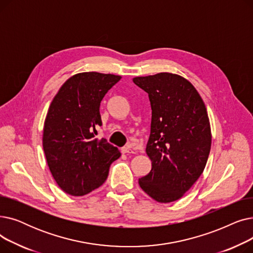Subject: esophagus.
<instances>
[{"mask_svg": "<svg viewBox=\"0 0 253 253\" xmlns=\"http://www.w3.org/2000/svg\"><path fill=\"white\" fill-rule=\"evenodd\" d=\"M121 151H122L123 154H134L133 150L130 148V145H125V147H123L121 149Z\"/></svg>", "mask_w": 253, "mask_h": 253, "instance_id": "1", "label": "esophagus"}]
</instances>
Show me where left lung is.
Instances as JSON below:
<instances>
[{
	"label": "left lung",
	"instance_id": "1",
	"mask_svg": "<svg viewBox=\"0 0 253 253\" xmlns=\"http://www.w3.org/2000/svg\"><path fill=\"white\" fill-rule=\"evenodd\" d=\"M133 82L149 94L151 133L145 152L152 161L140 188L154 200H178L200 177L211 148L205 104L184 78L170 73L136 77Z\"/></svg>",
	"mask_w": 253,
	"mask_h": 253
}]
</instances>
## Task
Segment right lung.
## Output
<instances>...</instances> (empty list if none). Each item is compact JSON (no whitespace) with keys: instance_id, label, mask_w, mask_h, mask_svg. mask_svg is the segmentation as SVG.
Wrapping results in <instances>:
<instances>
[{"instance_id":"1","label":"right lung","mask_w":253,"mask_h":253,"mask_svg":"<svg viewBox=\"0 0 253 253\" xmlns=\"http://www.w3.org/2000/svg\"><path fill=\"white\" fill-rule=\"evenodd\" d=\"M121 77L96 72L77 74L53 98L44 124L43 149L53 178L72 196L99 188L111 164L121 156L105 138H95L101 126L99 106Z\"/></svg>"}]
</instances>
